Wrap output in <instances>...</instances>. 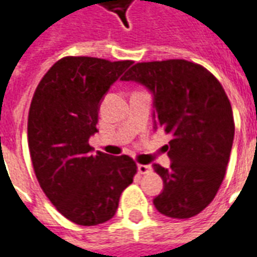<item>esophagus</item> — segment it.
Returning a JSON list of instances; mask_svg holds the SVG:
<instances>
[{
	"label": "esophagus",
	"mask_w": 257,
	"mask_h": 257,
	"mask_svg": "<svg viewBox=\"0 0 257 257\" xmlns=\"http://www.w3.org/2000/svg\"><path fill=\"white\" fill-rule=\"evenodd\" d=\"M138 171H139L140 175H146V173L151 172V167L150 165H143V164H139V165H138Z\"/></svg>",
	"instance_id": "obj_1"
}]
</instances>
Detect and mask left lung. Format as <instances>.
Masks as SVG:
<instances>
[{
  "instance_id": "1",
  "label": "left lung",
  "mask_w": 257,
  "mask_h": 257,
  "mask_svg": "<svg viewBox=\"0 0 257 257\" xmlns=\"http://www.w3.org/2000/svg\"><path fill=\"white\" fill-rule=\"evenodd\" d=\"M154 95L156 126L172 140L165 146L171 168L154 164L164 180L157 210L190 219L213 201L226 175L234 139V117L226 92L204 66L184 59L136 63L122 77Z\"/></svg>"
}]
</instances>
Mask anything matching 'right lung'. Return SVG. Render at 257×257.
<instances>
[{
  "mask_svg": "<svg viewBox=\"0 0 257 257\" xmlns=\"http://www.w3.org/2000/svg\"><path fill=\"white\" fill-rule=\"evenodd\" d=\"M132 64L89 56L58 60L37 86L27 139L37 180L62 215L79 226H96L115 215L121 194L134 182L129 156L92 154L101 97Z\"/></svg>",
  "mask_w": 257,
  "mask_h": 257,
  "instance_id": "1",
  "label": "right lung"
}]
</instances>
